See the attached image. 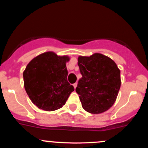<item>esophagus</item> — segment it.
Here are the masks:
<instances>
[{"mask_svg":"<svg viewBox=\"0 0 148 148\" xmlns=\"http://www.w3.org/2000/svg\"><path fill=\"white\" fill-rule=\"evenodd\" d=\"M73 86H74V88H76V86H77V83H75V84H73Z\"/></svg>","mask_w":148,"mask_h":148,"instance_id":"esophagus-1","label":"esophagus"}]
</instances>
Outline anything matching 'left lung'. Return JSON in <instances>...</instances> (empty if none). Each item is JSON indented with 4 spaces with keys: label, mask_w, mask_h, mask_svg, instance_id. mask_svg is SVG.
Here are the masks:
<instances>
[{
    "label": "left lung",
    "mask_w": 148,
    "mask_h": 148,
    "mask_svg": "<svg viewBox=\"0 0 148 148\" xmlns=\"http://www.w3.org/2000/svg\"><path fill=\"white\" fill-rule=\"evenodd\" d=\"M82 78L76 92L82 107L92 114L109 109L116 100L121 85L120 71L115 62L101 53L78 58Z\"/></svg>",
    "instance_id": "1"
}]
</instances>
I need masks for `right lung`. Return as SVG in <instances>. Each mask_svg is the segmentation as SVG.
Masks as SVG:
<instances>
[{
  "label": "right lung",
  "instance_id": "obj_1",
  "mask_svg": "<svg viewBox=\"0 0 148 148\" xmlns=\"http://www.w3.org/2000/svg\"><path fill=\"white\" fill-rule=\"evenodd\" d=\"M67 56H58L48 51L34 58L23 73L24 88L34 104L53 111L65 104L74 86L67 81Z\"/></svg>",
  "mask_w": 148,
  "mask_h": 148
}]
</instances>
